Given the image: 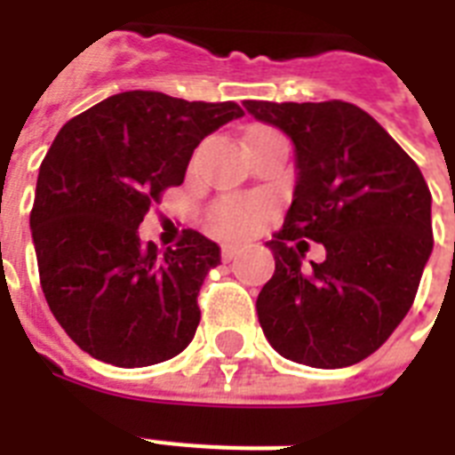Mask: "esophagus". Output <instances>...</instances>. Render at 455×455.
<instances>
[{"mask_svg": "<svg viewBox=\"0 0 455 455\" xmlns=\"http://www.w3.org/2000/svg\"><path fill=\"white\" fill-rule=\"evenodd\" d=\"M235 255H238V245H221V259L224 262H231Z\"/></svg>", "mask_w": 455, "mask_h": 455, "instance_id": "1", "label": "esophagus"}]
</instances>
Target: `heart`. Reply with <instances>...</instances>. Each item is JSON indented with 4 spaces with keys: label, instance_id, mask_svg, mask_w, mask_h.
<instances>
[{
    "label": "heart",
    "instance_id": "b5f03b06",
    "mask_svg": "<svg viewBox=\"0 0 455 455\" xmlns=\"http://www.w3.org/2000/svg\"><path fill=\"white\" fill-rule=\"evenodd\" d=\"M210 227L214 234L224 235V238H238V235L250 234V228L255 227V205L224 200L210 214Z\"/></svg>",
    "mask_w": 455,
    "mask_h": 455
}]
</instances>
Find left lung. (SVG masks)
I'll return each instance as SVG.
<instances>
[{
  "instance_id": "left-lung-1",
  "label": "left lung",
  "mask_w": 455,
  "mask_h": 455,
  "mask_svg": "<svg viewBox=\"0 0 455 455\" xmlns=\"http://www.w3.org/2000/svg\"><path fill=\"white\" fill-rule=\"evenodd\" d=\"M295 148V188L267 248L276 271L257 298L264 338L311 368H345L380 349L418 292L432 255V196L418 164L354 103L245 101ZM309 237L323 263L303 267Z\"/></svg>"
}]
</instances>
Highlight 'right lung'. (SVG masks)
I'll return each instance as SVG.
<instances>
[{
	"label": "right lung",
	"mask_w": 455,
	"mask_h": 455,
	"mask_svg": "<svg viewBox=\"0 0 455 455\" xmlns=\"http://www.w3.org/2000/svg\"><path fill=\"white\" fill-rule=\"evenodd\" d=\"M235 103L163 92L108 96L60 127L42 160L30 212L46 304L75 345L120 368L184 352L200 323L198 292L220 245L186 231L177 248L144 245L139 224L179 186L193 151Z\"/></svg>",
	"instance_id": "1"
}]
</instances>
